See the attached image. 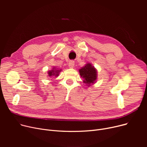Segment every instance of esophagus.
I'll use <instances>...</instances> for the list:
<instances>
[{
	"instance_id": "1",
	"label": "esophagus",
	"mask_w": 147,
	"mask_h": 147,
	"mask_svg": "<svg viewBox=\"0 0 147 147\" xmlns=\"http://www.w3.org/2000/svg\"><path fill=\"white\" fill-rule=\"evenodd\" d=\"M68 66L69 68H73L74 66V61H69L68 63Z\"/></svg>"
}]
</instances>
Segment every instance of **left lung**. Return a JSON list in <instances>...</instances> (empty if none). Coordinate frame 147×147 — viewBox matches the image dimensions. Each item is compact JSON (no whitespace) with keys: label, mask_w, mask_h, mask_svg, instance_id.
Segmentation results:
<instances>
[{"label":"left lung","mask_w":147,"mask_h":147,"mask_svg":"<svg viewBox=\"0 0 147 147\" xmlns=\"http://www.w3.org/2000/svg\"><path fill=\"white\" fill-rule=\"evenodd\" d=\"M79 73L82 78L84 79V83L88 84L94 83L97 79V71L94 67L90 64H87L85 66L79 69Z\"/></svg>","instance_id":"left-lung-1"}]
</instances>
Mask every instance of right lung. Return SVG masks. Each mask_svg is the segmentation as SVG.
<instances>
[{"label":"right lung","mask_w":147,"mask_h":147,"mask_svg":"<svg viewBox=\"0 0 147 147\" xmlns=\"http://www.w3.org/2000/svg\"><path fill=\"white\" fill-rule=\"evenodd\" d=\"M54 69V68H53L52 70L49 71L48 72V74H49V77H52V76L57 77V76H58L59 75V72H60L61 70V69H60V70H58H58H57V69Z\"/></svg>","instance_id":"add662e5"}]
</instances>
